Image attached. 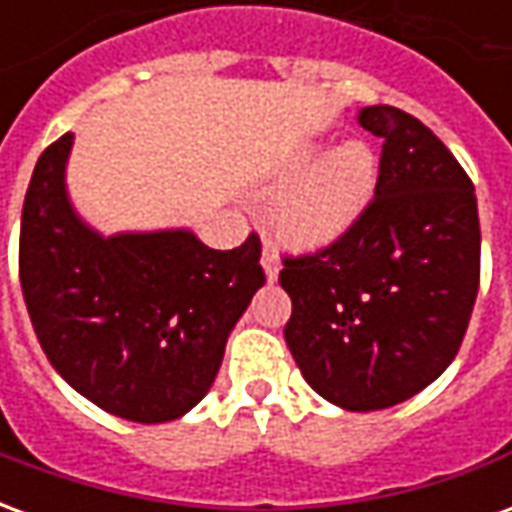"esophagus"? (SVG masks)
Listing matches in <instances>:
<instances>
[{
	"label": "esophagus",
	"mask_w": 512,
	"mask_h": 512,
	"mask_svg": "<svg viewBox=\"0 0 512 512\" xmlns=\"http://www.w3.org/2000/svg\"><path fill=\"white\" fill-rule=\"evenodd\" d=\"M260 263H263V268H266L268 282H274V279L279 277V257L268 244L263 246V257H260Z\"/></svg>",
	"instance_id": "obj_1"
}]
</instances>
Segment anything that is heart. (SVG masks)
Here are the masks:
<instances>
[{
  "mask_svg": "<svg viewBox=\"0 0 512 512\" xmlns=\"http://www.w3.org/2000/svg\"><path fill=\"white\" fill-rule=\"evenodd\" d=\"M318 147L301 150L293 169H304L277 202V224L293 244L321 246L348 233L367 211L376 191L378 167L359 142H345L318 158Z\"/></svg>",
  "mask_w": 512,
  "mask_h": 512,
  "instance_id": "b5f03b06",
  "label": "heart"
}]
</instances>
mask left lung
Here are the masks:
<instances>
[{"label": "left lung", "mask_w": 512, "mask_h": 512, "mask_svg": "<svg viewBox=\"0 0 512 512\" xmlns=\"http://www.w3.org/2000/svg\"><path fill=\"white\" fill-rule=\"evenodd\" d=\"M384 139L376 197L359 222L307 255H285L293 301L285 340L301 376L329 403L378 411L450 367L480 288L474 183L425 123L367 106Z\"/></svg>", "instance_id": "8db88e82"}]
</instances>
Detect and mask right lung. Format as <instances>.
Instances as JSON below:
<instances>
[{"label": "right lung", "mask_w": 512, "mask_h": 512, "mask_svg": "<svg viewBox=\"0 0 512 512\" xmlns=\"http://www.w3.org/2000/svg\"><path fill=\"white\" fill-rule=\"evenodd\" d=\"M73 134L40 153L29 180L18 277L43 354L115 417L169 422L211 389L227 334L266 274L260 238L211 249L186 230L101 238L73 213Z\"/></svg>", "instance_id": "obj_1"}]
</instances>
